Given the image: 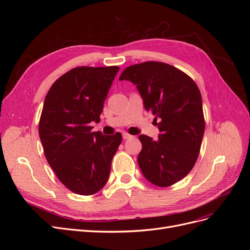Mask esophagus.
<instances>
[{
    "label": "esophagus",
    "mask_w": 250,
    "mask_h": 250,
    "mask_svg": "<svg viewBox=\"0 0 250 250\" xmlns=\"http://www.w3.org/2000/svg\"><path fill=\"white\" fill-rule=\"evenodd\" d=\"M122 137H123V139H124V140H129V139H131V138H132V135L128 134L127 132H123V133H122Z\"/></svg>",
    "instance_id": "obj_1"
}]
</instances>
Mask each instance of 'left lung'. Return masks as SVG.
Masks as SVG:
<instances>
[{"instance_id": "obj_1", "label": "left lung", "mask_w": 250, "mask_h": 250, "mask_svg": "<svg viewBox=\"0 0 250 250\" xmlns=\"http://www.w3.org/2000/svg\"><path fill=\"white\" fill-rule=\"evenodd\" d=\"M122 80L137 86L144 107L158 121L157 140L139 137L143 175L157 187L172 186L190 173L199 154L206 127L200 90L187 74L157 62L128 66Z\"/></svg>"}]
</instances>
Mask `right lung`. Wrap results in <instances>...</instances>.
I'll list each match as a JSON object with an SVG mask.
<instances>
[{
  "instance_id": "add662e5",
  "label": "right lung",
  "mask_w": 250,
  "mask_h": 250,
  "mask_svg": "<svg viewBox=\"0 0 250 250\" xmlns=\"http://www.w3.org/2000/svg\"><path fill=\"white\" fill-rule=\"evenodd\" d=\"M119 66H79L58 78L46 96L40 138L50 167L78 195H93L106 185L122 135L92 131Z\"/></svg>"
}]
</instances>
